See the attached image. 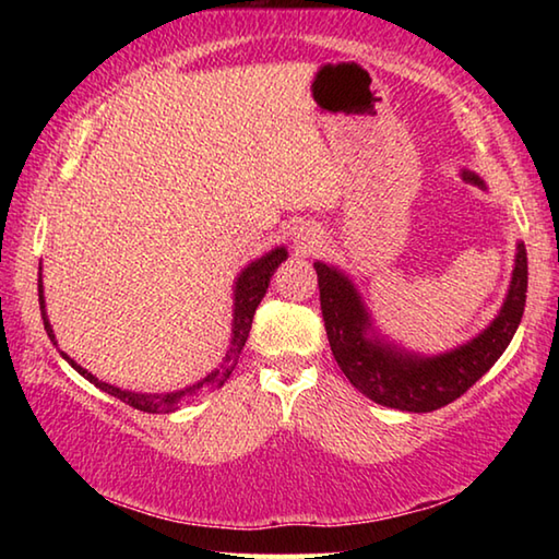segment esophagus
I'll return each instance as SVG.
<instances>
[{"mask_svg": "<svg viewBox=\"0 0 559 559\" xmlns=\"http://www.w3.org/2000/svg\"><path fill=\"white\" fill-rule=\"evenodd\" d=\"M300 241H308V243H316V236H310V234H306V236H300Z\"/></svg>", "mask_w": 559, "mask_h": 559, "instance_id": "obj_1", "label": "esophagus"}]
</instances>
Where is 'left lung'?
Masks as SVG:
<instances>
[{
	"mask_svg": "<svg viewBox=\"0 0 559 559\" xmlns=\"http://www.w3.org/2000/svg\"><path fill=\"white\" fill-rule=\"evenodd\" d=\"M463 179L484 187L471 173H463ZM316 271L325 333L340 370L372 402L416 414L459 400L498 362L520 325L527 296V253L520 243L508 298L490 328L453 353L419 359L367 340L370 320L353 283L325 263H316Z\"/></svg>",
	"mask_w": 559,
	"mask_h": 559,
	"instance_id": "left-lung-1",
	"label": "left lung"
}]
</instances>
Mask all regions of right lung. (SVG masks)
I'll use <instances>...</instances> for the list:
<instances>
[{"label":"right lung","mask_w":559,"mask_h":559,"mask_svg":"<svg viewBox=\"0 0 559 559\" xmlns=\"http://www.w3.org/2000/svg\"><path fill=\"white\" fill-rule=\"evenodd\" d=\"M286 257H288L286 249H276V251L266 253V257H263V259L253 261L251 266L241 273L239 281H236V293H234V296H236V298H234V300H236V302H234V337H231L229 355H226L222 370L212 372L210 377H206V380H202L200 384H194V386H189V390L173 392V394H135V392H122V390H118V386H110V384H106V382H98L96 377H93L88 370H83L81 365H75L69 355H63L61 349H59V353L63 355L66 362H69L75 372L86 377V380L93 382L96 386H100L103 392H108L110 396H116V400L126 402L128 406H132V409L147 412V414H169V412H175V409H179V406H182L185 402H192V400H197V396H200V394H204L206 390H210L212 384H224L226 377L231 374L236 359H239V353H241V347H243V343H246V337H249V330H251V323H253V316H257L259 302H261L263 296H266L273 271H276V269L281 266V263L286 261ZM39 306H41V318H44L46 333H49L51 343L56 345L53 330H51L49 320H46V313H44L41 276H39Z\"/></svg>","instance_id":"add662e5"}]
</instances>
